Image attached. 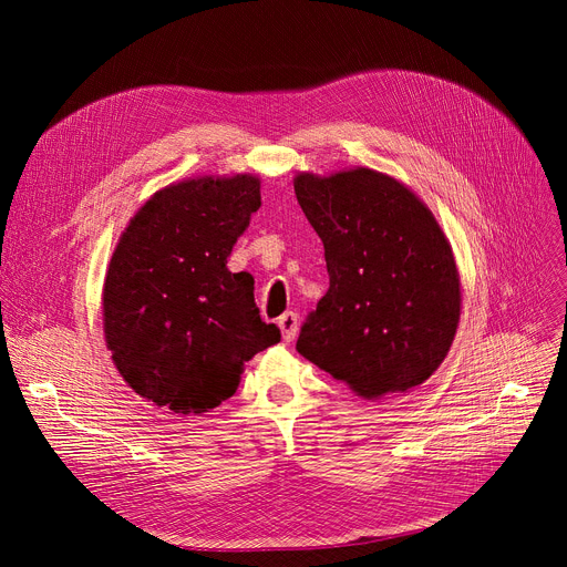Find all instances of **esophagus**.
Masks as SVG:
<instances>
[{
  "label": "esophagus",
  "instance_id": "obj_1",
  "mask_svg": "<svg viewBox=\"0 0 567 567\" xmlns=\"http://www.w3.org/2000/svg\"><path fill=\"white\" fill-rule=\"evenodd\" d=\"M278 326H280V331H282V338H285L287 342H291L296 336H299V326H301L299 315H296V312H285V315L278 319Z\"/></svg>",
  "mask_w": 567,
  "mask_h": 567
}]
</instances>
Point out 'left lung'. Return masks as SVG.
<instances>
[{"label":"left lung","mask_w":567,"mask_h":567,"mask_svg":"<svg viewBox=\"0 0 567 567\" xmlns=\"http://www.w3.org/2000/svg\"><path fill=\"white\" fill-rule=\"evenodd\" d=\"M293 190L331 278L296 351L363 400L421 385L449 355L462 310L453 248L427 204L370 167L299 172Z\"/></svg>","instance_id":"1"}]
</instances>
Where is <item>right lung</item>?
Segmentation results:
<instances>
[{
    "instance_id": "1",
    "label": "right lung",
    "mask_w": 567,
    "mask_h": 567,
    "mask_svg": "<svg viewBox=\"0 0 567 567\" xmlns=\"http://www.w3.org/2000/svg\"><path fill=\"white\" fill-rule=\"evenodd\" d=\"M259 176H195L148 197L112 252L103 333L131 389L172 413L231 398L246 361L280 342L250 274L227 257L261 206Z\"/></svg>"
}]
</instances>
